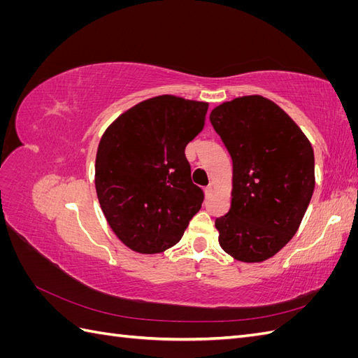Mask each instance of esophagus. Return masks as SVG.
<instances>
[{
    "mask_svg": "<svg viewBox=\"0 0 358 358\" xmlns=\"http://www.w3.org/2000/svg\"><path fill=\"white\" fill-rule=\"evenodd\" d=\"M204 196H206V199H210V197L213 196V188H212V185L204 188Z\"/></svg>",
    "mask_w": 358,
    "mask_h": 358,
    "instance_id": "esophagus-1",
    "label": "esophagus"
}]
</instances>
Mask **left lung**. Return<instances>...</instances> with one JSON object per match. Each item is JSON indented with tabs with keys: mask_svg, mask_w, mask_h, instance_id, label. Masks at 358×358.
Returning <instances> with one entry per match:
<instances>
[{
	"mask_svg": "<svg viewBox=\"0 0 358 358\" xmlns=\"http://www.w3.org/2000/svg\"><path fill=\"white\" fill-rule=\"evenodd\" d=\"M210 122L233 159L229 213L215 221L234 259L262 263L299 230L315 188L313 149L272 100L245 95L216 106Z\"/></svg>",
	"mask_w": 358,
	"mask_h": 358,
	"instance_id": "8db88e82",
	"label": "left lung"
}]
</instances>
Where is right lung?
I'll return each mask as SVG.
<instances>
[{
    "instance_id": "1",
    "label": "right lung",
    "mask_w": 358,
    "mask_h": 358,
    "mask_svg": "<svg viewBox=\"0 0 358 358\" xmlns=\"http://www.w3.org/2000/svg\"><path fill=\"white\" fill-rule=\"evenodd\" d=\"M209 104L158 95L117 116L95 158V189L117 239L138 254L175 246L203 203L185 148L201 131Z\"/></svg>"
}]
</instances>
